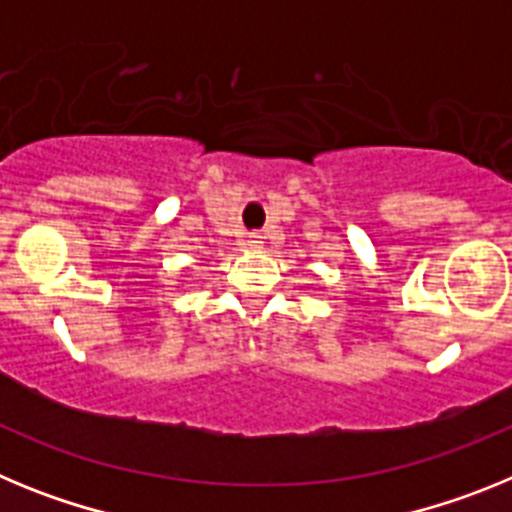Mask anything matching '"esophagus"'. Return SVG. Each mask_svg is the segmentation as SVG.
Returning <instances> with one entry per match:
<instances>
[{
  "label": "esophagus",
  "instance_id": "1",
  "mask_svg": "<svg viewBox=\"0 0 512 512\" xmlns=\"http://www.w3.org/2000/svg\"><path fill=\"white\" fill-rule=\"evenodd\" d=\"M261 235L259 233H251V235H246V241H243V246L246 248H259L261 246Z\"/></svg>",
  "mask_w": 512,
  "mask_h": 512
}]
</instances>
